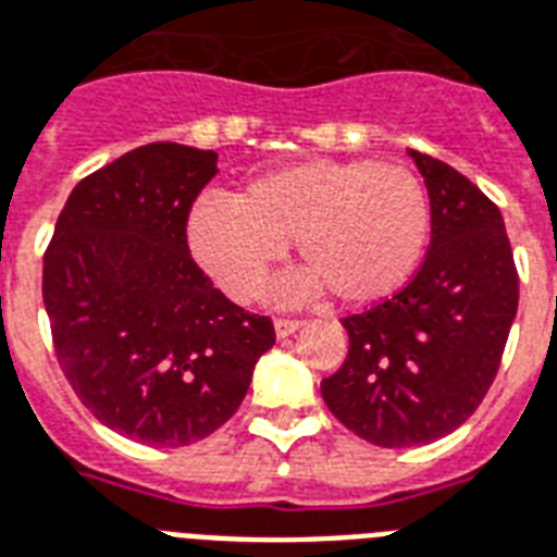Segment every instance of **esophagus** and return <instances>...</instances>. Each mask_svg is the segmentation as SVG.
Here are the masks:
<instances>
[{
    "label": "esophagus",
    "mask_w": 557,
    "mask_h": 557,
    "mask_svg": "<svg viewBox=\"0 0 557 557\" xmlns=\"http://www.w3.org/2000/svg\"><path fill=\"white\" fill-rule=\"evenodd\" d=\"M297 329H302V320H297V318H277V320H274V332H277V337H288V334H294Z\"/></svg>",
    "instance_id": "esophagus-1"
}]
</instances>
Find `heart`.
Wrapping results in <instances>:
<instances>
[{
  "label": "heart",
  "mask_w": 557,
  "mask_h": 557,
  "mask_svg": "<svg viewBox=\"0 0 557 557\" xmlns=\"http://www.w3.org/2000/svg\"><path fill=\"white\" fill-rule=\"evenodd\" d=\"M429 194L400 162L302 160L255 176L228 197H202L188 214V246L234 300H257L297 239L306 274L286 297L323 288L363 306L414 274L429 239Z\"/></svg>",
  "instance_id": "heart-1"
}]
</instances>
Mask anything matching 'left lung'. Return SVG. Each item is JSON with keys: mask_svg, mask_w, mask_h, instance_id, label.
<instances>
[{"mask_svg": "<svg viewBox=\"0 0 557 557\" xmlns=\"http://www.w3.org/2000/svg\"><path fill=\"white\" fill-rule=\"evenodd\" d=\"M409 153L429 188V251L400 292L341 320L349 355L320 383L334 418L383 449L432 443L472 418L518 311L498 206L446 162Z\"/></svg>", "mask_w": 557, "mask_h": 557, "instance_id": "8db88e82", "label": "left lung"}]
</instances>
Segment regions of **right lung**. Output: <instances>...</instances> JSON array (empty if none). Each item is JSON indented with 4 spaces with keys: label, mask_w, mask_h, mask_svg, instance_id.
<instances>
[{
    "label": "right lung",
    "mask_w": 557,
    "mask_h": 557,
    "mask_svg": "<svg viewBox=\"0 0 557 557\" xmlns=\"http://www.w3.org/2000/svg\"><path fill=\"white\" fill-rule=\"evenodd\" d=\"M216 153L151 143L76 183L45 251L59 369L90 414L146 446H188L239 409L274 323L234 306L188 251Z\"/></svg>",
    "instance_id": "right-lung-1"
}]
</instances>
